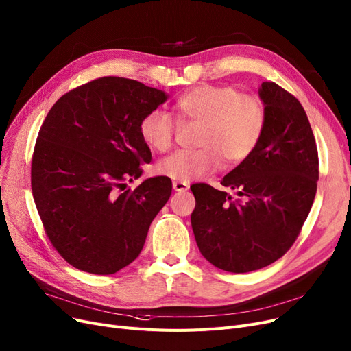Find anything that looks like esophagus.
<instances>
[{
  "label": "esophagus",
  "mask_w": 351,
  "mask_h": 351,
  "mask_svg": "<svg viewBox=\"0 0 351 351\" xmlns=\"http://www.w3.org/2000/svg\"><path fill=\"white\" fill-rule=\"evenodd\" d=\"M190 187V184L187 181H174L173 182V189L176 191H187Z\"/></svg>",
  "instance_id": "obj_1"
}]
</instances>
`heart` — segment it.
Returning <instances> with one entry per match:
<instances>
[{"label": "heart", "mask_w": 351, "mask_h": 351, "mask_svg": "<svg viewBox=\"0 0 351 351\" xmlns=\"http://www.w3.org/2000/svg\"><path fill=\"white\" fill-rule=\"evenodd\" d=\"M180 123H199V149H178L157 162L160 176L177 181L203 177L219 167L244 161L258 145L267 112L261 98L231 86L202 84L182 94L174 106ZM176 124L165 111L148 112L140 124L147 147L167 152L173 144Z\"/></svg>", "instance_id": "1"}]
</instances>
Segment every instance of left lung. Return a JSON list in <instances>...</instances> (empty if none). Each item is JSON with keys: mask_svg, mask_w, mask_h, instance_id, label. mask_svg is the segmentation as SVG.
Masks as SVG:
<instances>
[{"mask_svg": "<svg viewBox=\"0 0 351 351\" xmlns=\"http://www.w3.org/2000/svg\"><path fill=\"white\" fill-rule=\"evenodd\" d=\"M260 98L267 112L263 137L252 156L221 181L239 198L199 182L191 186V226L199 253L217 269L248 273L285 256L311 210L319 153L303 106L265 81Z\"/></svg>", "mask_w": 351, "mask_h": 351, "instance_id": "obj_1", "label": "left lung"}]
</instances>
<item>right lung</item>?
Masks as SVG:
<instances>
[{
	"instance_id": "1",
	"label": "right lung",
	"mask_w": 351,
	"mask_h": 351,
	"mask_svg": "<svg viewBox=\"0 0 351 351\" xmlns=\"http://www.w3.org/2000/svg\"><path fill=\"white\" fill-rule=\"evenodd\" d=\"M167 94L123 77H101L48 111L31 161V189L45 234L73 267L107 276L134 261L173 182L153 177L134 190L152 152L140 136L144 117Z\"/></svg>"
}]
</instances>
